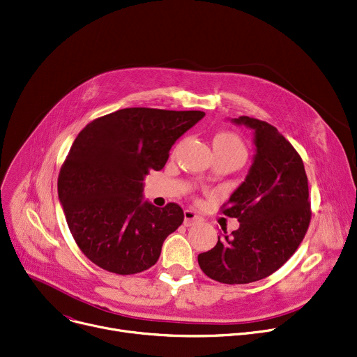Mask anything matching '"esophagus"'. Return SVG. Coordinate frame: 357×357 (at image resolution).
Returning a JSON list of instances; mask_svg holds the SVG:
<instances>
[{
    "instance_id": "obj_1",
    "label": "esophagus",
    "mask_w": 357,
    "mask_h": 357,
    "mask_svg": "<svg viewBox=\"0 0 357 357\" xmlns=\"http://www.w3.org/2000/svg\"><path fill=\"white\" fill-rule=\"evenodd\" d=\"M198 221H201L199 215H197V212L192 209H185L183 211V224L186 227H191L194 224H197Z\"/></svg>"
}]
</instances>
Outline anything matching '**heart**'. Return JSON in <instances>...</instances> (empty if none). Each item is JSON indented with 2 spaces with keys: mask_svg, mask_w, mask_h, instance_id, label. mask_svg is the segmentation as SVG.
Segmentation results:
<instances>
[{
  "mask_svg": "<svg viewBox=\"0 0 357 357\" xmlns=\"http://www.w3.org/2000/svg\"><path fill=\"white\" fill-rule=\"evenodd\" d=\"M212 148L213 151H225V152L245 155V149L241 139L231 132H221L213 136Z\"/></svg>",
  "mask_w": 357,
  "mask_h": 357,
  "instance_id": "1",
  "label": "heart"
}]
</instances>
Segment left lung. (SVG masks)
<instances>
[{"instance_id":"1","label":"left lung","mask_w":357,"mask_h":357,"mask_svg":"<svg viewBox=\"0 0 357 357\" xmlns=\"http://www.w3.org/2000/svg\"><path fill=\"white\" fill-rule=\"evenodd\" d=\"M231 122L252 130L255 153L244 182L224 205L240 228L198 255L201 270L225 284H247L277 271L310 224L308 183L300 155L274 126L248 116Z\"/></svg>"}]
</instances>
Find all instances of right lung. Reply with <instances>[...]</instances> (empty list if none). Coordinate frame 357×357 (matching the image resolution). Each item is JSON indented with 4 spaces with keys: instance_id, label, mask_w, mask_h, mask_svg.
Returning a JSON list of instances; mask_svg holds the SVG:
<instances>
[{
    "instance_id": "add662e5",
    "label": "right lung",
    "mask_w": 357,
    "mask_h": 357,
    "mask_svg": "<svg viewBox=\"0 0 357 357\" xmlns=\"http://www.w3.org/2000/svg\"><path fill=\"white\" fill-rule=\"evenodd\" d=\"M204 116L129 107L96 119L77 135L57 191L70 232L91 263L122 275L156 263L183 211L145 201L144 181L151 169L163 168L175 142Z\"/></svg>"
}]
</instances>
